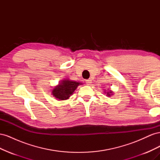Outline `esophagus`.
Instances as JSON below:
<instances>
[{
    "label": "esophagus",
    "instance_id": "1",
    "mask_svg": "<svg viewBox=\"0 0 160 160\" xmlns=\"http://www.w3.org/2000/svg\"><path fill=\"white\" fill-rule=\"evenodd\" d=\"M85 83L87 85H90L92 83V80L91 79H87L85 80Z\"/></svg>",
    "mask_w": 160,
    "mask_h": 160
}]
</instances>
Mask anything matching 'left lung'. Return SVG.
Here are the masks:
<instances>
[{"instance_id":"obj_1","label":"left lung","mask_w":160,"mask_h":160,"mask_svg":"<svg viewBox=\"0 0 160 160\" xmlns=\"http://www.w3.org/2000/svg\"><path fill=\"white\" fill-rule=\"evenodd\" d=\"M104 92H105V93H107V95H108V96H111V95H113L112 93H113V91H107V92H106V91H104Z\"/></svg>"}]
</instances>
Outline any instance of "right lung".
Returning <instances> with one entry per match:
<instances>
[{
	"label": "right lung",
	"mask_w": 160,
	"mask_h": 160,
	"mask_svg": "<svg viewBox=\"0 0 160 160\" xmlns=\"http://www.w3.org/2000/svg\"><path fill=\"white\" fill-rule=\"evenodd\" d=\"M82 83L75 81L63 79L52 91V95L58 100L68 99L77 87Z\"/></svg>",
	"instance_id": "right-lung-1"
}]
</instances>
